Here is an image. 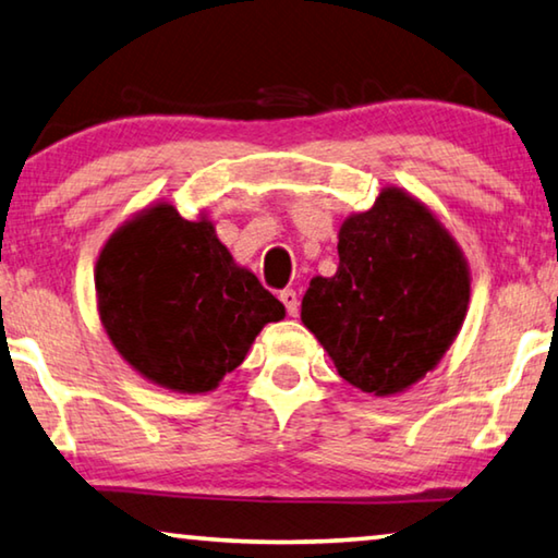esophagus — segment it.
Wrapping results in <instances>:
<instances>
[{
	"instance_id": "1",
	"label": "esophagus",
	"mask_w": 558,
	"mask_h": 558,
	"mask_svg": "<svg viewBox=\"0 0 558 558\" xmlns=\"http://www.w3.org/2000/svg\"><path fill=\"white\" fill-rule=\"evenodd\" d=\"M280 303L286 305V311H288L290 317H298V313H300V300H298V293H295L293 288L280 290Z\"/></svg>"
}]
</instances>
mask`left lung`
I'll list each match as a JSON object with an SVG mask.
<instances>
[{"label": "left lung", "instance_id": "8db88e82", "mask_svg": "<svg viewBox=\"0 0 558 558\" xmlns=\"http://www.w3.org/2000/svg\"><path fill=\"white\" fill-rule=\"evenodd\" d=\"M340 265L303 298V325L342 379L404 392L445 357L470 305V265L437 216L402 189L340 226Z\"/></svg>", "mask_w": 558, "mask_h": 558}]
</instances>
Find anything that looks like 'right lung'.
<instances>
[{"instance_id":"obj_1","label":"right lung","mask_w":558,"mask_h":558,"mask_svg":"<svg viewBox=\"0 0 558 558\" xmlns=\"http://www.w3.org/2000/svg\"><path fill=\"white\" fill-rule=\"evenodd\" d=\"M94 280L113 348L173 392L216 390L255 335L286 317L280 300L235 265L214 223L185 220L171 203L126 220L101 247Z\"/></svg>"}]
</instances>
